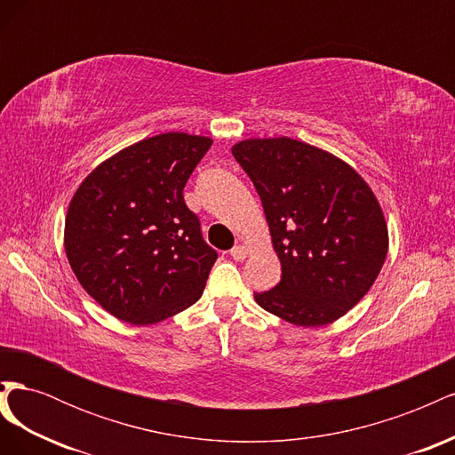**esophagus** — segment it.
I'll return each mask as SVG.
<instances>
[{"label": "esophagus", "instance_id": "1", "mask_svg": "<svg viewBox=\"0 0 455 455\" xmlns=\"http://www.w3.org/2000/svg\"><path fill=\"white\" fill-rule=\"evenodd\" d=\"M229 254H231V258H233V259L241 261V259H244V258H246V254H249V249H246L244 244H235V246H233V249L229 251Z\"/></svg>", "mask_w": 455, "mask_h": 455}]
</instances>
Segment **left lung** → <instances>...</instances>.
Listing matches in <instances>:
<instances>
[{
    "instance_id": "obj_1",
    "label": "left lung",
    "mask_w": 455,
    "mask_h": 455,
    "mask_svg": "<svg viewBox=\"0 0 455 455\" xmlns=\"http://www.w3.org/2000/svg\"><path fill=\"white\" fill-rule=\"evenodd\" d=\"M264 204L281 283L254 294L296 326L334 323L374 284L389 249L383 211L346 161L288 136L231 148Z\"/></svg>"
}]
</instances>
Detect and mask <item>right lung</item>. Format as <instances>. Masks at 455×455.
I'll use <instances>...</instances> for the list:
<instances>
[{"mask_svg": "<svg viewBox=\"0 0 455 455\" xmlns=\"http://www.w3.org/2000/svg\"><path fill=\"white\" fill-rule=\"evenodd\" d=\"M209 136L164 132L96 167L74 194L64 249L79 284L119 321L154 324L194 306L218 258L184 186Z\"/></svg>", "mask_w": 455, "mask_h": 455, "instance_id": "right-lung-1", "label": "right lung"}]
</instances>
